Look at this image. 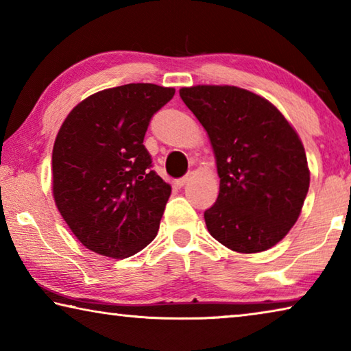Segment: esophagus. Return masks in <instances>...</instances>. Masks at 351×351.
Returning a JSON list of instances; mask_svg holds the SVG:
<instances>
[{
	"mask_svg": "<svg viewBox=\"0 0 351 351\" xmlns=\"http://www.w3.org/2000/svg\"><path fill=\"white\" fill-rule=\"evenodd\" d=\"M190 180V178H189V175H186V176H182V178H180V180H176L175 181V186L176 187H184V186H186V184H187V181Z\"/></svg>",
	"mask_w": 351,
	"mask_h": 351,
	"instance_id": "1",
	"label": "esophagus"
}]
</instances>
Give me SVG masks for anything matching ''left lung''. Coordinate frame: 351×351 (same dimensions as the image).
Returning <instances> with one entry per match:
<instances>
[{
  "label": "left lung",
  "instance_id": "obj_1",
  "mask_svg": "<svg viewBox=\"0 0 351 351\" xmlns=\"http://www.w3.org/2000/svg\"><path fill=\"white\" fill-rule=\"evenodd\" d=\"M180 96L209 134L219 176L204 212L213 239L235 252L277 245L300 215L310 187L305 148L269 100L243 88L198 85Z\"/></svg>",
  "mask_w": 351,
  "mask_h": 351
}]
</instances>
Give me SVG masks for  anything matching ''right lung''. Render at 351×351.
<instances>
[{"label":"right lung","mask_w":351,"mask_h":351,"mask_svg":"<svg viewBox=\"0 0 351 351\" xmlns=\"http://www.w3.org/2000/svg\"><path fill=\"white\" fill-rule=\"evenodd\" d=\"M175 96L153 83L99 91L64 119L52 150V193L83 246L127 258L150 245L171 193L152 170L144 136Z\"/></svg>","instance_id":"obj_1"}]
</instances>
